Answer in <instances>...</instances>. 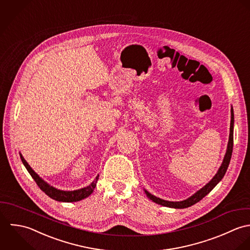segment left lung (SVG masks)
I'll return each instance as SVG.
<instances>
[{"mask_svg": "<svg viewBox=\"0 0 250 250\" xmlns=\"http://www.w3.org/2000/svg\"><path fill=\"white\" fill-rule=\"evenodd\" d=\"M233 144H234V111L233 108L231 109V124H230V135H229V142H228V147L226 150V154L224 156L223 162L218 170V172L216 173V175L212 178V180L207 184L202 189H200L199 191H197L194 195H192L191 197H189L188 199L185 200V201H181V202H170V201H166V200L160 199L157 198L153 195H151L147 190H145L147 196L150 198L151 201H153L154 203L164 206V207H169V208H188L194 204H196L197 202H199L200 200L203 199L207 194H208L213 188L222 180V178L224 177L227 168L229 166L230 160H231V156H232V151H233Z\"/></svg>", "mask_w": 250, "mask_h": 250, "instance_id": "left-lung-1", "label": "left lung"}]
</instances>
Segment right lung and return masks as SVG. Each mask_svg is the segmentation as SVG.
Masks as SVG:
<instances>
[{"label":"right lung","instance_id":"obj_1","mask_svg":"<svg viewBox=\"0 0 250 250\" xmlns=\"http://www.w3.org/2000/svg\"><path fill=\"white\" fill-rule=\"evenodd\" d=\"M20 157L21 160L23 162V164L25 165L26 169L28 170V172L30 173V175L32 176V178L35 180V182L37 183V185L39 186V188L46 194L48 195L52 199L56 200V201H60V202H77L80 200L84 199L86 197H88L89 195L92 194V192L94 191L98 180H99V175L96 178V180L87 188L78 189V190H73V191H63V190H59L53 187L49 186L47 183H45L31 167L30 165L27 163V161L24 159V157L22 156V154L20 153Z\"/></svg>","mask_w":250,"mask_h":250}]
</instances>
